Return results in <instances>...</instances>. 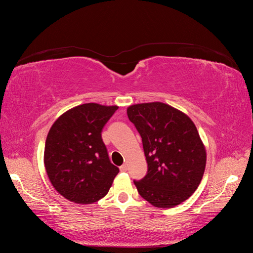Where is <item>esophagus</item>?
<instances>
[{"instance_id": "34e87169", "label": "esophagus", "mask_w": 253, "mask_h": 253, "mask_svg": "<svg viewBox=\"0 0 253 253\" xmlns=\"http://www.w3.org/2000/svg\"><path fill=\"white\" fill-rule=\"evenodd\" d=\"M119 169H120L121 172H126V171L127 170V167H126V165H122V166L119 168Z\"/></svg>"}]
</instances>
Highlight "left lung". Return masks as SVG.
<instances>
[{
    "mask_svg": "<svg viewBox=\"0 0 253 253\" xmlns=\"http://www.w3.org/2000/svg\"><path fill=\"white\" fill-rule=\"evenodd\" d=\"M127 117L142 138L148 173L134 181L138 193L156 208H173L200 186L207 152L188 115L163 102L129 105Z\"/></svg>",
    "mask_w": 253,
    "mask_h": 253,
    "instance_id": "8db88e82",
    "label": "left lung"
}]
</instances>
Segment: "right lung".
Wrapping results in <instances>:
<instances>
[{
  "label": "right lung",
  "mask_w": 253,
  "mask_h": 253,
  "mask_svg": "<svg viewBox=\"0 0 253 253\" xmlns=\"http://www.w3.org/2000/svg\"><path fill=\"white\" fill-rule=\"evenodd\" d=\"M117 105L84 103L53 122L45 141L44 166L52 187L66 200L93 204L108 194L119 172L101 138Z\"/></svg>",
  "instance_id": "obj_1"
}]
</instances>
